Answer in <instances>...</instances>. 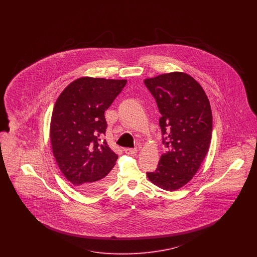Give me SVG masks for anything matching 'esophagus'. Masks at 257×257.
Masks as SVG:
<instances>
[{"instance_id":"34e87169","label":"esophagus","mask_w":257,"mask_h":257,"mask_svg":"<svg viewBox=\"0 0 257 257\" xmlns=\"http://www.w3.org/2000/svg\"><path fill=\"white\" fill-rule=\"evenodd\" d=\"M137 151H138L137 148H125L124 149V152L128 155H134L137 153Z\"/></svg>"}]
</instances>
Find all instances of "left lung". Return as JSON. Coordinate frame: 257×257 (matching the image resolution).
Segmentation results:
<instances>
[{
    "label": "left lung",
    "instance_id": "left-lung-1",
    "mask_svg": "<svg viewBox=\"0 0 257 257\" xmlns=\"http://www.w3.org/2000/svg\"><path fill=\"white\" fill-rule=\"evenodd\" d=\"M161 117L162 143L168 148L148 179L175 191L188 183L205 158L212 138V111L201 86L188 74L171 72L146 79Z\"/></svg>",
    "mask_w": 257,
    "mask_h": 257
}]
</instances>
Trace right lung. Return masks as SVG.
<instances>
[{
    "instance_id": "add662e5",
    "label": "right lung",
    "mask_w": 257,
    "mask_h": 257,
    "mask_svg": "<svg viewBox=\"0 0 257 257\" xmlns=\"http://www.w3.org/2000/svg\"><path fill=\"white\" fill-rule=\"evenodd\" d=\"M126 80L83 77L64 88L53 109L50 139L54 157L65 178L85 194H97L110 184L118 156L103 140L105 110L121 92Z\"/></svg>"
}]
</instances>
